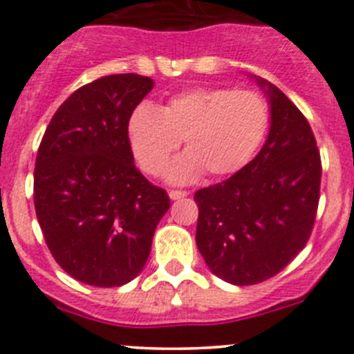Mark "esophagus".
<instances>
[{"label":"esophagus","instance_id":"esophagus-1","mask_svg":"<svg viewBox=\"0 0 354 354\" xmlns=\"http://www.w3.org/2000/svg\"><path fill=\"white\" fill-rule=\"evenodd\" d=\"M187 192H183V190H171L169 192V198L171 201H178V198H183V197H187Z\"/></svg>","mask_w":354,"mask_h":354}]
</instances>
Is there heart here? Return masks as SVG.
Instances as JSON below:
<instances>
[{"mask_svg": "<svg viewBox=\"0 0 354 354\" xmlns=\"http://www.w3.org/2000/svg\"><path fill=\"white\" fill-rule=\"evenodd\" d=\"M268 104L259 93L228 88H192L162 107L142 104L126 124L129 149L145 173H162L180 140L187 152L166 171L171 183H190L204 171L228 176L242 169L263 143Z\"/></svg>", "mask_w": 354, "mask_h": 354, "instance_id": "b5f03b06", "label": "heart"}]
</instances>
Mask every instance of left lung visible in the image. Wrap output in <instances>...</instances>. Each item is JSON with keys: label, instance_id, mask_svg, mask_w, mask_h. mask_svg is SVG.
<instances>
[{"label": "left lung", "instance_id": "8db88e82", "mask_svg": "<svg viewBox=\"0 0 354 354\" xmlns=\"http://www.w3.org/2000/svg\"><path fill=\"white\" fill-rule=\"evenodd\" d=\"M252 79L268 98V138L239 173L194 195L198 252L233 286L282 272L306 245L320 201V152L306 118L275 84Z\"/></svg>", "mask_w": 354, "mask_h": 354}]
</instances>
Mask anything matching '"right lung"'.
Returning <instances> with one entry per match:
<instances>
[{
  "mask_svg": "<svg viewBox=\"0 0 354 354\" xmlns=\"http://www.w3.org/2000/svg\"><path fill=\"white\" fill-rule=\"evenodd\" d=\"M153 81L112 74L82 86L51 118L34 169L46 245L72 279L119 287L142 273L169 209L166 190L135 166L126 124Z\"/></svg>",
  "mask_w": 354,
  "mask_h": 354,
  "instance_id": "right-lung-1",
  "label": "right lung"
}]
</instances>
